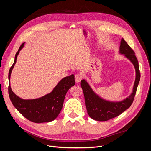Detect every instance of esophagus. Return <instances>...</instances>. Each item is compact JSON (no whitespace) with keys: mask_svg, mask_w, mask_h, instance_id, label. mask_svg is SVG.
<instances>
[{"mask_svg":"<svg viewBox=\"0 0 151 151\" xmlns=\"http://www.w3.org/2000/svg\"><path fill=\"white\" fill-rule=\"evenodd\" d=\"M82 79V76L81 74H76L75 76V81L76 83H79Z\"/></svg>","mask_w":151,"mask_h":151,"instance_id":"obj_1","label":"esophagus"}]
</instances>
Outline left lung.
Returning a JSON list of instances; mask_svg holds the SVG:
<instances>
[{"label": "left lung", "instance_id": "8db88e82", "mask_svg": "<svg viewBox=\"0 0 151 151\" xmlns=\"http://www.w3.org/2000/svg\"><path fill=\"white\" fill-rule=\"evenodd\" d=\"M119 53L123 55L132 63L135 70V79L132 92L129 97L119 101H112L106 100L95 93L86 79L81 81L83 89L85 104L89 116L96 121H107L118 116L129 108L133 103L135 95L140 79L139 62L135 53L129 45L123 38L121 40L119 47Z\"/></svg>", "mask_w": 151, "mask_h": 151}]
</instances>
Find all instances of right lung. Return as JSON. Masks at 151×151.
<instances>
[{"label":"right lung","mask_w":151,"mask_h":151,"mask_svg":"<svg viewBox=\"0 0 151 151\" xmlns=\"http://www.w3.org/2000/svg\"><path fill=\"white\" fill-rule=\"evenodd\" d=\"M25 43H22L16 53L12 67L9 72V95L11 101L21 115L31 122L35 123L50 122L58 116L63 106V101L68 90L75 85L74 75L63 77L58 82L51 93L43 96L33 99H24L14 93L11 88L10 79L11 72L14 67L17 55Z\"/></svg>","instance_id":"1"}]
</instances>
